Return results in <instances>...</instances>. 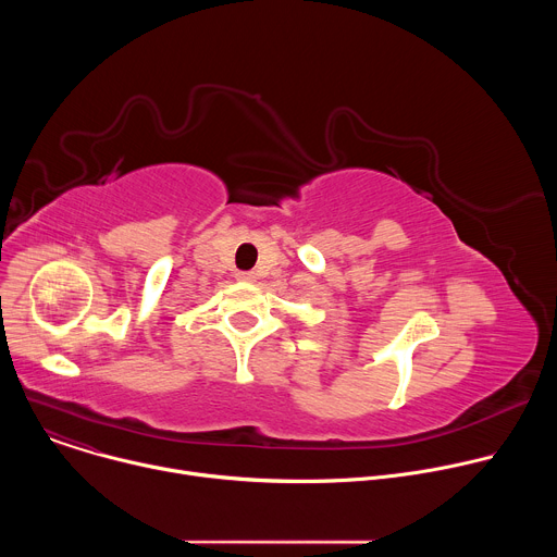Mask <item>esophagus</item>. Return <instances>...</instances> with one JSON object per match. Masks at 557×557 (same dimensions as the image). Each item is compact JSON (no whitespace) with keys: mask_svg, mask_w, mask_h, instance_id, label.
Segmentation results:
<instances>
[{"mask_svg":"<svg viewBox=\"0 0 557 557\" xmlns=\"http://www.w3.org/2000/svg\"><path fill=\"white\" fill-rule=\"evenodd\" d=\"M235 277L240 282H256V273L253 271H237Z\"/></svg>","mask_w":557,"mask_h":557,"instance_id":"esophagus-1","label":"esophagus"}]
</instances>
